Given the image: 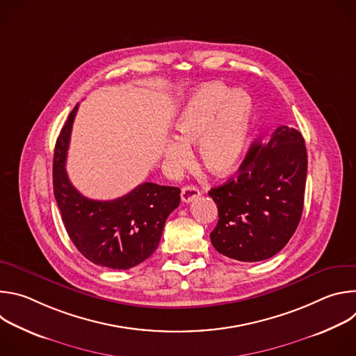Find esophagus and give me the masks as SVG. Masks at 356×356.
<instances>
[{
  "instance_id": "34e87169",
  "label": "esophagus",
  "mask_w": 356,
  "mask_h": 356,
  "mask_svg": "<svg viewBox=\"0 0 356 356\" xmlns=\"http://www.w3.org/2000/svg\"><path fill=\"white\" fill-rule=\"evenodd\" d=\"M200 190L194 186H186L181 188V201L183 202H190L193 201L194 198H197L200 195Z\"/></svg>"
}]
</instances>
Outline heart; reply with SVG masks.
Returning a JSON list of instances; mask_svg holds the SVG:
<instances>
[{
    "mask_svg": "<svg viewBox=\"0 0 356 356\" xmlns=\"http://www.w3.org/2000/svg\"><path fill=\"white\" fill-rule=\"evenodd\" d=\"M252 115V99L242 90L231 91L222 84H209L197 90L183 107L176 129L165 149L170 169L186 166L190 143L198 142L200 161L214 176L231 173L239 163Z\"/></svg>",
    "mask_w": 356,
    "mask_h": 356,
    "instance_id": "obj_1",
    "label": "heart"
}]
</instances>
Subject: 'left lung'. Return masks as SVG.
<instances>
[{
    "mask_svg": "<svg viewBox=\"0 0 356 356\" xmlns=\"http://www.w3.org/2000/svg\"><path fill=\"white\" fill-rule=\"evenodd\" d=\"M306 177L307 150L297 129L282 125L265 143L253 142L238 176L209 191L218 209L214 248L241 262L276 255L300 222Z\"/></svg>",
    "mask_w": 356,
    "mask_h": 356,
    "instance_id": "1",
    "label": "left lung"
}]
</instances>
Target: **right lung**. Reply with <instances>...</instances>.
<instances>
[{
	"label": "right lung",
	"mask_w": 356,
	"mask_h": 356,
	"mask_svg": "<svg viewBox=\"0 0 356 356\" xmlns=\"http://www.w3.org/2000/svg\"><path fill=\"white\" fill-rule=\"evenodd\" d=\"M70 113L55 147L54 193L65 228L90 262L110 269H131L156 250L165 222L180 204V188L142 183L128 194L108 201L80 194L66 173L72 125Z\"/></svg>",
	"instance_id": "add662e5"
}]
</instances>
